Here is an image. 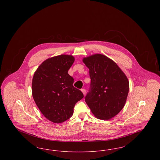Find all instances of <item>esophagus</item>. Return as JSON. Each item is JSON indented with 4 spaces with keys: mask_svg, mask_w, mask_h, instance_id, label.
I'll use <instances>...</instances> for the list:
<instances>
[{
    "mask_svg": "<svg viewBox=\"0 0 160 160\" xmlns=\"http://www.w3.org/2000/svg\"><path fill=\"white\" fill-rule=\"evenodd\" d=\"M81 91L83 92L84 95H85V94H86V90H85L84 89H81Z\"/></svg>",
    "mask_w": 160,
    "mask_h": 160,
    "instance_id": "obj_1",
    "label": "esophagus"
}]
</instances>
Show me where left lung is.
Returning <instances> with one entry per match:
<instances>
[{
	"label": "left lung",
	"mask_w": 160,
	"mask_h": 160,
	"mask_svg": "<svg viewBox=\"0 0 160 160\" xmlns=\"http://www.w3.org/2000/svg\"><path fill=\"white\" fill-rule=\"evenodd\" d=\"M83 62L89 69L91 78L85 101L96 118L109 120L125 106L129 92L128 80L114 61L103 54L84 58Z\"/></svg>",
	"instance_id": "8db88e82"
}]
</instances>
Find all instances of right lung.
Segmentation results:
<instances>
[{
  "label": "right lung",
  "instance_id": "right-lung-1",
  "mask_svg": "<svg viewBox=\"0 0 160 160\" xmlns=\"http://www.w3.org/2000/svg\"><path fill=\"white\" fill-rule=\"evenodd\" d=\"M71 55L62 54L44 61L32 79V91L38 108L47 119L59 123L70 118L77 102L83 98L73 86L74 78L68 73L74 62Z\"/></svg>",
  "mask_w": 160,
  "mask_h": 160
}]
</instances>
